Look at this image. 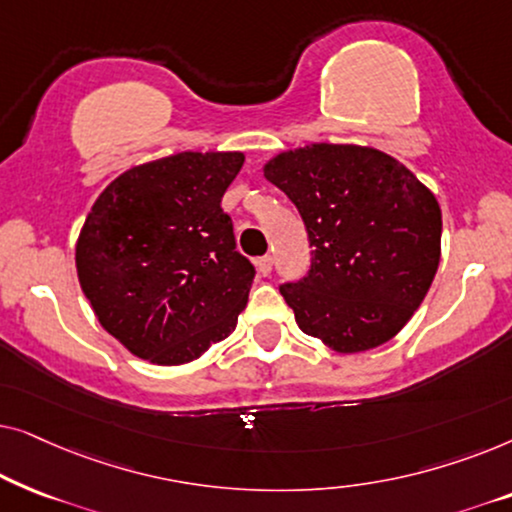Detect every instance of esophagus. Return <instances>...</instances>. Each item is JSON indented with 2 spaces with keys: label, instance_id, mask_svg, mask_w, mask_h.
Listing matches in <instances>:
<instances>
[{
  "label": "esophagus",
  "instance_id": "obj_1",
  "mask_svg": "<svg viewBox=\"0 0 512 512\" xmlns=\"http://www.w3.org/2000/svg\"><path fill=\"white\" fill-rule=\"evenodd\" d=\"M256 268H258V272H261L263 277L270 275V272H272V256H261V258H258Z\"/></svg>",
  "mask_w": 512,
  "mask_h": 512
}]
</instances>
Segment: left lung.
<instances>
[{"mask_svg": "<svg viewBox=\"0 0 512 512\" xmlns=\"http://www.w3.org/2000/svg\"><path fill=\"white\" fill-rule=\"evenodd\" d=\"M263 174L298 207L310 237L307 275L279 286L300 331L340 354L394 338L436 277V195L396 158L356 144L284 151Z\"/></svg>", "mask_w": 512, "mask_h": 512, "instance_id": "obj_1", "label": "left lung"}]
</instances>
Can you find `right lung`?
<instances>
[{
    "mask_svg": "<svg viewBox=\"0 0 512 512\" xmlns=\"http://www.w3.org/2000/svg\"><path fill=\"white\" fill-rule=\"evenodd\" d=\"M240 151H184L123 172L76 242L81 289L107 333L139 359L179 366L235 331L254 265L235 249L221 198Z\"/></svg>",
    "mask_w": 512,
    "mask_h": 512,
    "instance_id": "right-lung-1",
    "label": "right lung"
}]
</instances>
